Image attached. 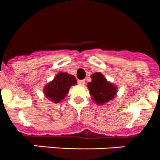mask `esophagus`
<instances>
[{
    "label": "esophagus",
    "instance_id": "obj_1",
    "mask_svg": "<svg viewBox=\"0 0 160 160\" xmlns=\"http://www.w3.org/2000/svg\"><path fill=\"white\" fill-rule=\"evenodd\" d=\"M78 84L80 85V86H84L86 82H85V80H78Z\"/></svg>",
    "mask_w": 160,
    "mask_h": 160
}]
</instances>
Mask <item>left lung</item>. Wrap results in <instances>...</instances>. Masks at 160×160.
I'll return each instance as SVG.
<instances>
[{"label": "left lung", "mask_w": 160, "mask_h": 160, "mask_svg": "<svg viewBox=\"0 0 160 160\" xmlns=\"http://www.w3.org/2000/svg\"><path fill=\"white\" fill-rule=\"evenodd\" d=\"M92 81L87 84L90 94L93 102L98 105H104L113 100L117 93V87L105 78L100 72H95L90 75Z\"/></svg>", "instance_id": "left-lung-1"}]
</instances>
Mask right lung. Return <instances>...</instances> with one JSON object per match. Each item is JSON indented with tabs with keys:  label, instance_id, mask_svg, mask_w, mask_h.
<instances>
[{
	"label": "right lung",
	"instance_id": "right-lung-1",
	"mask_svg": "<svg viewBox=\"0 0 160 160\" xmlns=\"http://www.w3.org/2000/svg\"><path fill=\"white\" fill-rule=\"evenodd\" d=\"M77 84L74 75L66 72H59L52 81L43 87V93L48 100L54 103H59L68 94L70 88Z\"/></svg>",
	"mask_w": 160,
	"mask_h": 160
}]
</instances>
